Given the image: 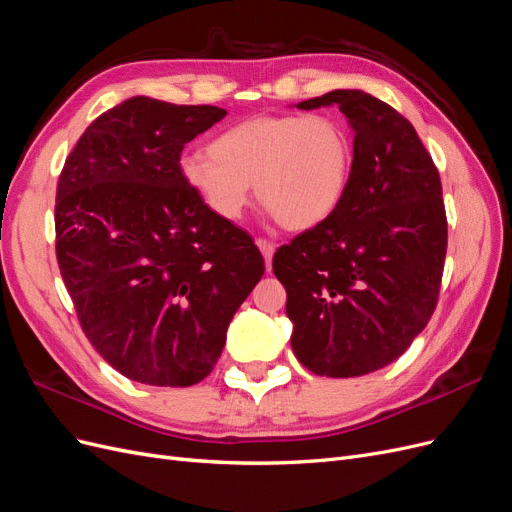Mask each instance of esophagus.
Returning <instances> with one entry per match:
<instances>
[{"mask_svg":"<svg viewBox=\"0 0 512 512\" xmlns=\"http://www.w3.org/2000/svg\"><path fill=\"white\" fill-rule=\"evenodd\" d=\"M256 245H258V250L262 252V256H265V260H267V269L271 271V260H273V254H275V243L267 241V239H258Z\"/></svg>","mask_w":512,"mask_h":512,"instance_id":"esophagus-1","label":"esophagus"}]
</instances>
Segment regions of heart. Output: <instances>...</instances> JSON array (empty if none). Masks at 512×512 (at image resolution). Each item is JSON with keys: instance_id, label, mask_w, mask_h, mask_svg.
Masks as SVG:
<instances>
[{"instance_id": "obj_1", "label": "heart", "mask_w": 512, "mask_h": 512, "mask_svg": "<svg viewBox=\"0 0 512 512\" xmlns=\"http://www.w3.org/2000/svg\"><path fill=\"white\" fill-rule=\"evenodd\" d=\"M179 162L185 185L215 218L235 222L256 198L288 230L329 220L342 203L352 141L333 115H256Z\"/></svg>"}]
</instances>
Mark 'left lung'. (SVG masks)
<instances>
[{"instance_id":"left-lung-1","label":"left lung","mask_w":512,"mask_h":512,"mask_svg":"<svg viewBox=\"0 0 512 512\" xmlns=\"http://www.w3.org/2000/svg\"><path fill=\"white\" fill-rule=\"evenodd\" d=\"M339 106L354 132L352 168L329 220L273 256L286 288L290 344L318 376L354 378L404 354L436 309L446 258L438 168L412 123L361 89L297 104Z\"/></svg>"}]
</instances>
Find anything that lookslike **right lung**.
I'll return each mask as SVG.
<instances>
[{
	"label": "right lung",
	"instance_id": "right-lung-1",
	"mask_svg": "<svg viewBox=\"0 0 512 512\" xmlns=\"http://www.w3.org/2000/svg\"><path fill=\"white\" fill-rule=\"evenodd\" d=\"M218 106L134 96L83 132L57 183V262L87 339L126 378L192 386L265 273L245 230L185 185L183 145Z\"/></svg>",
	"mask_w": 512,
	"mask_h": 512
}]
</instances>
